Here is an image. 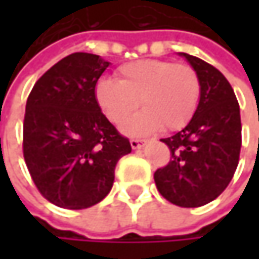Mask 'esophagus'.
I'll use <instances>...</instances> for the list:
<instances>
[{
	"label": "esophagus",
	"instance_id": "34e87169",
	"mask_svg": "<svg viewBox=\"0 0 259 259\" xmlns=\"http://www.w3.org/2000/svg\"><path fill=\"white\" fill-rule=\"evenodd\" d=\"M145 144H147L145 139H132V141H130V145H132L133 150H139V148H142Z\"/></svg>",
	"mask_w": 259,
	"mask_h": 259
}]
</instances>
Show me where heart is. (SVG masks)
Segmentation results:
<instances>
[{
    "mask_svg": "<svg viewBox=\"0 0 259 259\" xmlns=\"http://www.w3.org/2000/svg\"><path fill=\"white\" fill-rule=\"evenodd\" d=\"M117 80L102 78L94 88L96 102L112 124H121L138 108L142 112L123 126L127 135H147L154 130H177L193 117L201 80L193 67L165 60H138L123 64Z\"/></svg>",
    "mask_w": 259,
    "mask_h": 259,
    "instance_id": "1",
    "label": "heart"
}]
</instances>
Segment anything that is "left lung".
I'll return each instance as SVG.
<instances>
[{"label":"left lung","mask_w":259,"mask_h":259,"mask_svg":"<svg viewBox=\"0 0 259 259\" xmlns=\"http://www.w3.org/2000/svg\"><path fill=\"white\" fill-rule=\"evenodd\" d=\"M201 80L192 120L165 142L172 159L154 172L160 195L179 207H201L216 199L233 180L241 148L240 106L233 87L211 64L179 52Z\"/></svg>","instance_id":"1"}]
</instances>
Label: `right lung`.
<instances>
[{
  "label": "right lung",
  "mask_w": 259,
  "mask_h": 259,
  "mask_svg": "<svg viewBox=\"0 0 259 259\" xmlns=\"http://www.w3.org/2000/svg\"><path fill=\"white\" fill-rule=\"evenodd\" d=\"M109 64L94 54H72L28 96L25 163L40 193L58 207L80 210L100 202L112 189L118 160L132 151L96 102V83Z\"/></svg>",
  "instance_id": "right-lung-1"
}]
</instances>
